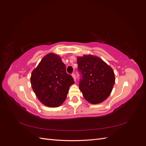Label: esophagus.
Wrapping results in <instances>:
<instances>
[{"label":"esophagus","mask_w":146,"mask_h":146,"mask_svg":"<svg viewBox=\"0 0 146 146\" xmlns=\"http://www.w3.org/2000/svg\"><path fill=\"white\" fill-rule=\"evenodd\" d=\"M72 77H73V78H74V81H76V75H75L74 74H72Z\"/></svg>","instance_id":"obj_1"}]
</instances>
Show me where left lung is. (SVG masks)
<instances>
[{
    "label": "left lung",
    "instance_id": "8db88e82",
    "mask_svg": "<svg viewBox=\"0 0 146 146\" xmlns=\"http://www.w3.org/2000/svg\"><path fill=\"white\" fill-rule=\"evenodd\" d=\"M82 78L79 88L88 102L102 103L111 94L115 83L113 69L99 57L85 55L77 57Z\"/></svg>",
    "mask_w": 146,
    "mask_h": 146
}]
</instances>
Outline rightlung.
<instances>
[{
	"instance_id": "1",
	"label": "right lung",
	"mask_w": 146,
	"mask_h": 146,
	"mask_svg": "<svg viewBox=\"0 0 146 146\" xmlns=\"http://www.w3.org/2000/svg\"><path fill=\"white\" fill-rule=\"evenodd\" d=\"M32 89L41 102L48 107H58L65 101L69 88L74 83L67 74L61 57L49 53L43 57L31 74Z\"/></svg>"
}]
</instances>
